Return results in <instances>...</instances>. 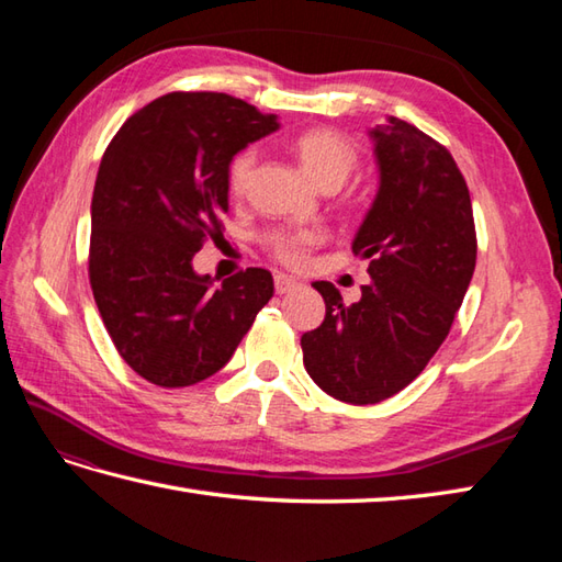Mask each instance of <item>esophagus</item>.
<instances>
[{"label":"esophagus","mask_w":562,"mask_h":562,"mask_svg":"<svg viewBox=\"0 0 562 562\" xmlns=\"http://www.w3.org/2000/svg\"><path fill=\"white\" fill-rule=\"evenodd\" d=\"M296 282L294 278H290V274H284V272H278L274 274V292L278 294H288V292H292L294 288H296Z\"/></svg>","instance_id":"esophagus-1"}]
</instances>
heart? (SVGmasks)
<instances>
[{"instance_id":"b5f03b06","label":"heart","mask_w":562,"mask_h":562,"mask_svg":"<svg viewBox=\"0 0 562 562\" xmlns=\"http://www.w3.org/2000/svg\"><path fill=\"white\" fill-rule=\"evenodd\" d=\"M290 149L300 161L304 173L312 178V181L324 190V188H338L348 176L355 171L357 161H360V151L352 145V142L336 133L330 127H308L296 133L290 139ZM256 164V151L254 149H241L236 151L234 157L226 164V188H229L232 195H241L250 171H254ZM318 241V234L312 229H300V232H280L268 238V246L274 254V258L282 260L284 266H300L304 260L306 250Z\"/></svg>"}]
</instances>
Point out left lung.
<instances>
[{"instance_id": "8db88e82", "label": "left lung", "mask_w": 562, "mask_h": 562, "mask_svg": "<svg viewBox=\"0 0 562 562\" xmlns=\"http://www.w3.org/2000/svg\"><path fill=\"white\" fill-rule=\"evenodd\" d=\"M369 137L379 190L352 250L369 260L372 280L355 304L314 282L326 318L302 336L308 376L352 405L386 401L423 372L475 270L471 195L447 147L393 115Z\"/></svg>"}]
</instances>
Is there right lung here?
Returning a JSON list of instances; mask_svg holds the SVG:
<instances>
[{
    "instance_id": "obj_1",
    "label": "right lung",
    "mask_w": 562,
    "mask_h": 562,
    "mask_svg": "<svg viewBox=\"0 0 562 562\" xmlns=\"http://www.w3.org/2000/svg\"><path fill=\"white\" fill-rule=\"evenodd\" d=\"M278 127V115L229 93L176 91L130 115L103 154L89 280L117 352L151 384L193 386L217 374L270 302L268 270L212 288L193 258L222 236L226 164Z\"/></svg>"
}]
</instances>
